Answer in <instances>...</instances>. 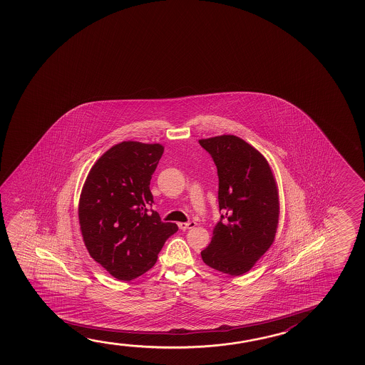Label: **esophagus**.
I'll return each instance as SVG.
<instances>
[{
	"instance_id": "obj_1",
	"label": "esophagus",
	"mask_w": 365,
	"mask_h": 365,
	"mask_svg": "<svg viewBox=\"0 0 365 365\" xmlns=\"http://www.w3.org/2000/svg\"><path fill=\"white\" fill-rule=\"evenodd\" d=\"M180 226V230H188V229H192V227H195L196 226V222L195 221H188V222H180L178 224Z\"/></svg>"
}]
</instances>
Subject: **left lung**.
<instances>
[{"label":"left lung","mask_w":365,"mask_h":365,"mask_svg":"<svg viewBox=\"0 0 365 365\" xmlns=\"http://www.w3.org/2000/svg\"><path fill=\"white\" fill-rule=\"evenodd\" d=\"M219 175L221 220L201 257L213 269L242 275L274 242L279 200L274 175L260 153L235 135L201 139Z\"/></svg>","instance_id":"obj_1"}]
</instances>
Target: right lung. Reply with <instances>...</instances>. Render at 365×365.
<instances>
[{"label": "right lung", "instance_id": "obj_1", "mask_svg": "<svg viewBox=\"0 0 365 365\" xmlns=\"http://www.w3.org/2000/svg\"><path fill=\"white\" fill-rule=\"evenodd\" d=\"M160 144L123 141L91 168L79 198L78 217L91 257L120 281L153 268L169 236L178 230L153 211L150 180Z\"/></svg>", "mask_w": 365, "mask_h": 365}]
</instances>
